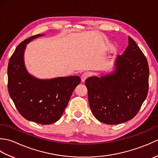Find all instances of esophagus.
Masks as SVG:
<instances>
[{
	"instance_id": "1",
	"label": "esophagus",
	"mask_w": 158,
	"mask_h": 158,
	"mask_svg": "<svg viewBox=\"0 0 158 158\" xmlns=\"http://www.w3.org/2000/svg\"><path fill=\"white\" fill-rule=\"evenodd\" d=\"M89 77V74L88 73H84L82 74V75L81 77V81L82 82H84L85 80L87 79V78Z\"/></svg>"
}]
</instances>
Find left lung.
<instances>
[{"mask_svg":"<svg viewBox=\"0 0 158 158\" xmlns=\"http://www.w3.org/2000/svg\"><path fill=\"white\" fill-rule=\"evenodd\" d=\"M113 73L85 80L93 115L110 125L126 122L138 113L149 89V69L147 58L128 36L123 54L117 56Z\"/></svg>","mask_w":158,"mask_h":158,"instance_id":"8db88e82","label":"left lung"}]
</instances>
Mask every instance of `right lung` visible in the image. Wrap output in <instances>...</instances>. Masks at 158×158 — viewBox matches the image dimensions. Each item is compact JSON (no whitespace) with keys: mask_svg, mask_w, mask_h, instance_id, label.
<instances>
[{"mask_svg":"<svg viewBox=\"0 0 158 158\" xmlns=\"http://www.w3.org/2000/svg\"><path fill=\"white\" fill-rule=\"evenodd\" d=\"M43 35L32 36L17 47L9 62L7 86L9 96L22 117L48 125L60 119L81 79L70 76L39 79L28 73L23 60L26 45Z\"/></svg>","mask_w":158,"mask_h":158,"instance_id":"add662e5","label":"right lung"}]
</instances>
